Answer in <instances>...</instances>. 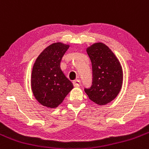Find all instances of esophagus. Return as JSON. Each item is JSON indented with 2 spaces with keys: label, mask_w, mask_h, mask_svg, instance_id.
<instances>
[{
  "label": "esophagus",
  "mask_w": 149,
  "mask_h": 149,
  "mask_svg": "<svg viewBox=\"0 0 149 149\" xmlns=\"http://www.w3.org/2000/svg\"><path fill=\"white\" fill-rule=\"evenodd\" d=\"M73 85L74 87H79L81 85V82L79 79H76V80L73 81Z\"/></svg>",
  "instance_id": "34e87169"
}]
</instances>
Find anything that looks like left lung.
Returning <instances> with one entry per match:
<instances>
[{"label":"left lung","instance_id":"obj_1","mask_svg":"<svg viewBox=\"0 0 149 149\" xmlns=\"http://www.w3.org/2000/svg\"><path fill=\"white\" fill-rule=\"evenodd\" d=\"M92 62L93 82L85 92L92 101L100 105L111 102L120 93L123 85L122 67L108 46L95 43L87 48Z\"/></svg>","mask_w":149,"mask_h":149}]
</instances>
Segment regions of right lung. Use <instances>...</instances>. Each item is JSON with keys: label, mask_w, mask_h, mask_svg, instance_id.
<instances>
[{"label": "right lung", "mask_w": 149, "mask_h": 149, "mask_svg": "<svg viewBox=\"0 0 149 149\" xmlns=\"http://www.w3.org/2000/svg\"><path fill=\"white\" fill-rule=\"evenodd\" d=\"M69 47L62 43H54L39 55L33 66L32 92L38 102L47 108H56L74 87L60 68L62 56Z\"/></svg>", "instance_id": "1"}]
</instances>
